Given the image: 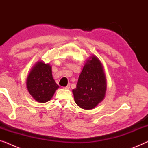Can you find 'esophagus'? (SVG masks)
Returning a JSON list of instances; mask_svg holds the SVG:
<instances>
[{
	"mask_svg": "<svg viewBox=\"0 0 148 148\" xmlns=\"http://www.w3.org/2000/svg\"><path fill=\"white\" fill-rule=\"evenodd\" d=\"M63 89H65V90H69V89H70V85L68 84L66 86L63 87Z\"/></svg>",
	"mask_w": 148,
	"mask_h": 148,
	"instance_id": "1",
	"label": "esophagus"
}]
</instances>
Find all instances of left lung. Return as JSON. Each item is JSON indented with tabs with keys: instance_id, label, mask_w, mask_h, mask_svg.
I'll return each mask as SVG.
<instances>
[{
	"instance_id": "1",
	"label": "left lung",
	"mask_w": 148,
	"mask_h": 148,
	"mask_svg": "<svg viewBox=\"0 0 148 148\" xmlns=\"http://www.w3.org/2000/svg\"><path fill=\"white\" fill-rule=\"evenodd\" d=\"M106 88L102 62L96 56H91L83 67L76 88L72 90L75 102L81 108L91 110L104 100Z\"/></svg>"
}]
</instances>
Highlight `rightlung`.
<instances>
[{
  "mask_svg": "<svg viewBox=\"0 0 148 148\" xmlns=\"http://www.w3.org/2000/svg\"><path fill=\"white\" fill-rule=\"evenodd\" d=\"M26 86L32 98L40 103L50 101L59 88L52 77V66L42 60L38 61L30 70Z\"/></svg>",
  "mask_w": 148,
  "mask_h": 148,
  "instance_id": "add662e5",
  "label": "right lung"
}]
</instances>
